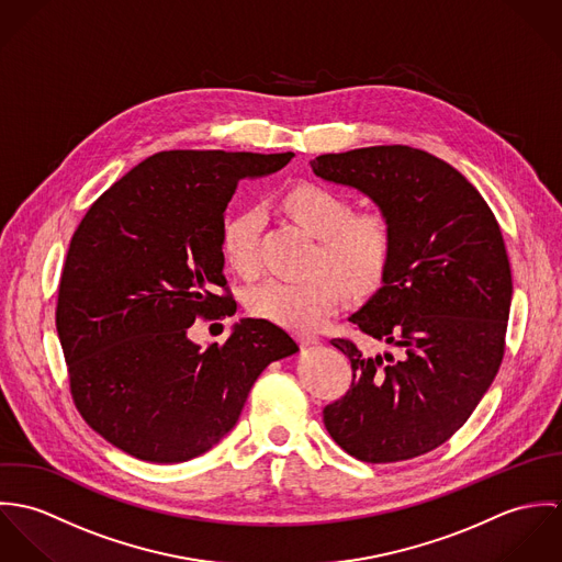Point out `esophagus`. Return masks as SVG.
Listing matches in <instances>:
<instances>
[{"instance_id": "esophagus-1", "label": "esophagus", "mask_w": 562, "mask_h": 562, "mask_svg": "<svg viewBox=\"0 0 562 562\" xmlns=\"http://www.w3.org/2000/svg\"><path fill=\"white\" fill-rule=\"evenodd\" d=\"M296 339L301 346H312V344H318V337L316 335H310V333H296Z\"/></svg>"}]
</instances>
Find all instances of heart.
<instances>
[{"label":"heart","mask_w":562,"mask_h":562,"mask_svg":"<svg viewBox=\"0 0 562 562\" xmlns=\"http://www.w3.org/2000/svg\"><path fill=\"white\" fill-rule=\"evenodd\" d=\"M290 216L303 225L318 248L305 279H270L248 290L246 310L263 321L312 330L339 307L346 285L352 292L374 290L390 263L394 232L383 212H355L352 203L318 183H299L285 199ZM261 210L250 205L229 214L221 227V250L232 270L252 277L259 268L257 241Z\"/></svg>","instance_id":"obj_1"}]
</instances>
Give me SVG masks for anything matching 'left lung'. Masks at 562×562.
<instances>
[{"instance_id": "left-lung-1", "label": "left lung", "mask_w": 562, "mask_h": 562, "mask_svg": "<svg viewBox=\"0 0 562 562\" xmlns=\"http://www.w3.org/2000/svg\"><path fill=\"white\" fill-rule=\"evenodd\" d=\"M312 168L368 194L392 225L383 288L348 322L401 350L366 355L350 337L330 339L352 383L324 406V426L366 463L426 454L468 422L504 357L513 277L499 225L454 166L422 149L326 154Z\"/></svg>"}]
</instances>
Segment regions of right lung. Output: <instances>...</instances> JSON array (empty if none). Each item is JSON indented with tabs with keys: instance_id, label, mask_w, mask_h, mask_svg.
I'll return each instance as SVG.
<instances>
[{
	"instance_id": "obj_1",
	"label": "right lung",
	"mask_w": 562,
	"mask_h": 562,
	"mask_svg": "<svg viewBox=\"0 0 562 562\" xmlns=\"http://www.w3.org/2000/svg\"><path fill=\"white\" fill-rule=\"evenodd\" d=\"M292 158L161 151L81 218L60 277L56 328L81 417L119 450L151 463L207 452L236 426L266 366L299 350L261 318L236 324L225 344L201 348L188 337L199 318L236 314L221 227L238 181Z\"/></svg>"
}]
</instances>
